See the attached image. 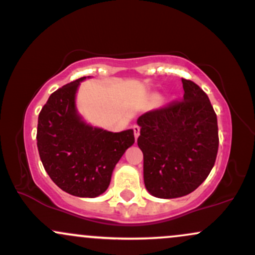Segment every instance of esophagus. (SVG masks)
Here are the masks:
<instances>
[{"label":"esophagus","instance_id":"esophagus-1","mask_svg":"<svg viewBox=\"0 0 255 255\" xmlns=\"http://www.w3.org/2000/svg\"><path fill=\"white\" fill-rule=\"evenodd\" d=\"M132 128H133V135H135V138L137 139L139 135V127H137V125H133Z\"/></svg>","mask_w":255,"mask_h":255}]
</instances>
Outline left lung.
Returning <instances> with one entry per match:
<instances>
[{"label": "left lung", "mask_w": 255, "mask_h": 255, "mask_svg": "<svg viewBox=\"0 0 255 255\" xmlns=\"http://www.w3.org/2000/svg\"><path fill=\"white\" fill-rule=\"evenodd\" d=\"M183 98L138 117L146 190L157 198H179L208 177L218 154V120L205 92L182 79Z\"/></svg>", "instance_id": "left-lung-1"}]
</instances>
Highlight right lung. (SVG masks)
I'll return each instance as SVG.
<instances>
[{"label":"right lung","mask_w":255,"mask_h":255,"mask_svg":"<svg viewBox=\"0 0 255 255\" xmlns=\"http://www.w3.org/2000/svg\"><path fill=\"white\" fill-rule=\"evenodd\" d=\"M85 79L64 85L50 96L39 114L36 139L52 181L72 196L95 198L106 192L117 163L135 137L132 128L112 132L85 122L75 101Z\"/></svg>","instance_id":"obj_1"}]
</instances>
